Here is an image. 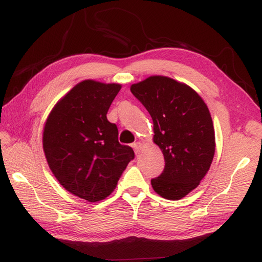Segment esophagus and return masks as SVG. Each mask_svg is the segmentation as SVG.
<instances>
[{
    "label": "esophagus",
    "instance_id": "34e87169",
    "mask_svg": "<svg viewBox=\"0 0 262 262\" xmlns=\"http://www.w3.org/2000/svg\"><path fill=\"white\" fill-rule=\"evenodd\" d=\"M133 148H134V151H135V153L137 154L138 152H140V149H141V147H142V143L141 142H135L134 144H133Z\"/></svg>",
    "mask_w": 262,
    "mask_h": 262
}]
</instances>
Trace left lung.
Here are the masks:
<instances>
[{
	"mask_svg": "<svg viewBox=\"0 0 262 262\" xmlns=\"http://www.w3.org/2000/svg\"><path fill=\"white\" fill-rule=\"evenodd\" d=\"M130 91L153 120V141L165 161L162 173L151 180L161 197L179 200L197 188L215 154V132L207 104L185 83L154 75Z\"/></svg>",
	"mask_w": 262,
	"mask_h": 262,
	"instance_id": "left-lung-1",
	"label": "left lung"
}]
</instances>
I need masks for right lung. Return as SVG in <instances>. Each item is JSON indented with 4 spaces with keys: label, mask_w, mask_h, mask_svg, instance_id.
I'll list each match as a JSON object with an SVG mask.
<instances>
[{
    "label": "right lung",
    "mask_w": 262,
    "mask_h": 262,
    "mask_svg": "<svg viewBox=\"0 0 262 262\" xmlns=\"http://www.w3.org/2000/svg\"><path fill=\"white\" fill-rule=\"evenodd\" d=\"M120 89L94 80L77 83L55 104L43 127L42 147L53 174L66 190L91 203L115 190L135 157L107 119Z\"/></svg>",
    "instance_id": "obj_1"
}]
</instances>
